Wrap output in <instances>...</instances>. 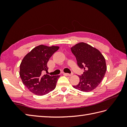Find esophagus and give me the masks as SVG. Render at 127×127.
I'll use <instances>...</instances> for the list:
<instances>
[{"label":"esophagus","mask_w":127,"mask_h":127,"mask_svg":"<svg viewBox=\"0 0 127 127\" xmlns=\"http://www.w3.org/2000/svg\"><path fill=\"white\" fill-rule=\"evenodd\" d=\"M64 75H66V76H72V75L73 74H68V73H64Z\"/></svg>","instance_id":"esophagus-1"}]
</instances>
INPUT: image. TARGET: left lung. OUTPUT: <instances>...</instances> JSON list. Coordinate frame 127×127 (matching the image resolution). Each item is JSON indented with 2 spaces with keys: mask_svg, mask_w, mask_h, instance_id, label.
<instances>
[{
  "mask_svg": "<svg viewBox=\"0 0 127 127\" xmlns=\"http://www.w3.org/2000/svg\"><path fill=\"white\" fill-rule=\"evenodd\" d=\"M76 57L77 65L84 69L79 76V84L73 87L81 91L88 92L94 90L103 79L107 67L103 55L96 48L85 42H79L71 47Z\"/></svg>",
  "mask_w": 127,
  "mask_h": 127,
  "instance_id": "1",
  "label": "left lung"
}]
</instances>
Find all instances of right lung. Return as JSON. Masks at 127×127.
<instances>
[{"mask_svg":"<svg viewBox=\"0 0 127 127\" xmlns=\"http://www.w3.org/2000/svg\"><path fill=\"white\" fill-rule=\"evenodd\" d=\"M57 46L40 45L27 54L20 64V75L29 91L37 95H44L52 91L60 75H43L47 71V63L53 54L59 49Z\"/></svg>","mask_w":127,"mask_h":127,"instance_id":"obj_1","label":"right lung"}]
</instances>
